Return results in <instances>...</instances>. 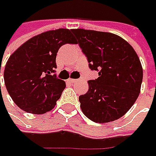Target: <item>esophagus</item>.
Wrapping results in <instances>:
<instances>
[{
  "mask_svg": "<svg viewBox=\"0 0 156 156\" xmlns=\"http://www.w3.org/2000/svg\"><path fill=\"white\" fill-rule=\"evenodd\" d=\"M68 81L70 82V83H74L75 81H77V80H76V79H71V78H69V80H68Z\"/></svg>",
  "mask_w": 156,
  "mask_h": 156,
  "instance_id": "1",
  "label": "esophagus"
}]
</instances>
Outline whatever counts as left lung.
<instances>
[{
    "instance_id": "obj_1",
    "label": "left lung",
    "mask_w": 156,
    "mask_h": 156,
    "mask_svg": "<svg viewBox=\"0 0 156 156\" xmlns=\"http://www.w3.org/2000/svg\"><path fill=\"white\" fill-rule=\"evenodd\" d=\"M88 67L99 77L88 81V91L79 96L83 114L94 122L115 121L137 99L141 81L140 59L131 45L116 34L73 29Z\"/></svg>"
}]
</instances>
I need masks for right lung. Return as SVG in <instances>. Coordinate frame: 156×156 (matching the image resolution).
I'll return each mask as SVG.
<instances>
[{"label": "right lung", "instance_id": "add662e5", "mask_svg": "<svg viewBox=\"0 0 156 156\" xmlns=\"http://www.w3.org/2000/svg\"><path fill=\"white\" fill-rule=\"evenodd\" d=\"M73 40L69 29L48 31L28 40L9 57L4 81L22 110L41 115L55 108L66 87L55 74L57 52L64 44L74 43Z\"/></svg>", "mask_w": 156, "mask_h": 156}]
</instances>
